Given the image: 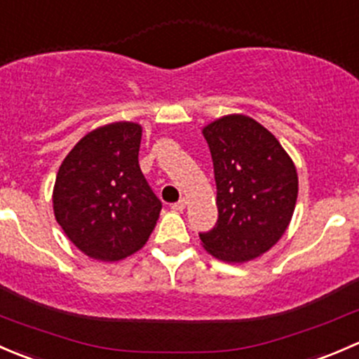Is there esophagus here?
Segmentation results:
<instances>
[{
    "label": "esophagus",
    "mask_w": 359,
    "mask_h": 359,
    "mask_svg": "<svg viewBox=\"0 0 359 359\" xmlns=\"http://www.w3.org/2000/svg\"><path fill=\"white\" fill-rule=\"evenodd\" d=\"M186 200H184V198H182V200H179V201H177V203H173V205H172V208L173 210H175V212H182V210L184 208H186Z\"/></svg>",
    "instance_id": "34e87169"
}]
</instances>
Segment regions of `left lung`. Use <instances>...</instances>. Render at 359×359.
I'll list each match as a JSON object with an SVG mask.
<instances>
[{
  "instance_id": "left-lung-1",
  "label": "left lung",
  "mask_w": 359,
  "mask_h": 359,
  "mask_svg": "<svg viewBox=\"0 0 359 359\" xmlns=\"http://www.w3.org/2000/svg\"><path fill=\"white\" fill-rule=\"evenodd\" d=\"M212 153L219 219L200 233L203 247L224 262H248L280 241L299 194L295 165L276 137L245 114L203 128Z\"/></svg>"
}]
</instances>
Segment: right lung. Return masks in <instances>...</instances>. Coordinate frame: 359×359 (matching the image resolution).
Returning a JSON list of instances; mask_svg holds the SVG:
<instances>
[{
    "instance_id": "right-lung-1",
    "label": "right lung",
    "mask_w": 359,
    "mask_h": 359,
    "mask_svg": "<svg viewBox=\"0 0 359 359\" xmlns=\"http://www.w3.org/2000/svg\"><path fill=\"white\" fill-rule=\"evenodd\" d=\"M142 126L118 121L86 133L66 156L53 186V213L74 247L114 262L149 240L161 201L139 165Z\"/></svg>"
}]
</instances>
